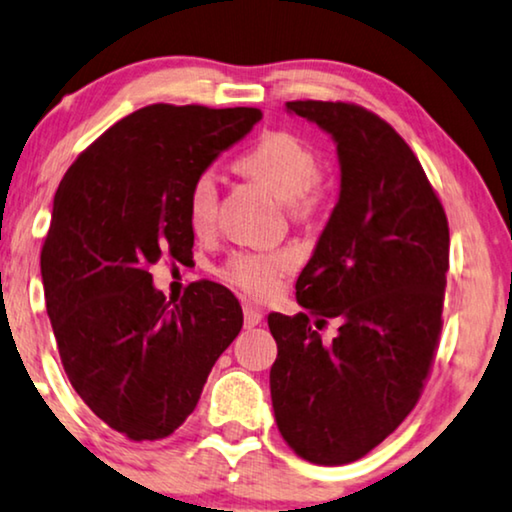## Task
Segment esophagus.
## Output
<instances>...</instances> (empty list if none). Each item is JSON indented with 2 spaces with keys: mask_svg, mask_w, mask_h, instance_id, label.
<instances>
[{
  "mask_svg": "<svg viewBox=\"0 0 512 512\" xmlns=\"http://www.w3.org/2000/svg\"><path fill=\"white\" fill-rule=\"evenodd\" d=\"M243 318H245V327H255V325L262 323V313L257 311L255 306H245Z\"/></svg>",
  "mask_w": 512,
  "mask_h": 512,
  "instance_id": "34e87169",
  "label": "esophagus"
}]
</instances>
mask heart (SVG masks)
I'll use <instances>...</instances> for the list:
<instances>
[{
	"label": "heart",
	"mask_w": 512,
	"mask_h": 512,
	"mask_svg": "<svg viewBox=\"0 0 512 512\" xmlns=\"http://www.w3.org/2000/svg\"><path fill=\"white\" fill-rule=\"evenodd\" d=\"M248 177L288 203L290 213L297 217L311 215L318 206V192L313 189L318 180V159L302 140L288 133L267 135L260 145L252 147L238 161ZM217 210V180L213 170H203L192 182L187 196L189 224L194 231H206L215 220ZM288 252H236L222 269V278L245 295L264 299L278 288V281L290 269Z\"/></svg>",
	"instance_id": "obj_1"
}]
</instances>
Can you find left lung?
Here are the masks:
<instances>
[{
	"label": "left lung",
	"instance_id": "obj_1",
	"mask_svg": "<svg viewBox=\"0 0 512 512\" xmlns=\"http://www.w3.org/2000/svg\"><path fill=\"white\" fill-rule=\"evenodd\" d=\"M285 112L337 145L339 199L297 278L306 313H269L271 405L302 459L339 466L417 405L442 327L449 229L419 159L377 114L320 100L285 102ZM325 317L343 323L332 343L315 332Z\"/></svg>",
	"mask_w": 512,
	"mask_h": 512
}]
</instances>
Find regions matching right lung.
I'll use <instances>...</instances> for the list:
<instances>
[{"label": "right lung", "instance_id": "add662e5", "mask_svg": "<svg viewBox=\"0 0 512 512\" xmlns=\"http://www.w3.org/2000/svg\"><path fill=\"white\" fill-rule=\"evenodd\" d=\"M260 119L255 107H142L60 182L42 250L46 311L74 391L126 438H168L241 332L224 285L194 283L170 304L149 267L192 257V182Z\"/></svg>", "mask_w": 512, "mask_h": 512}]
</instances>
